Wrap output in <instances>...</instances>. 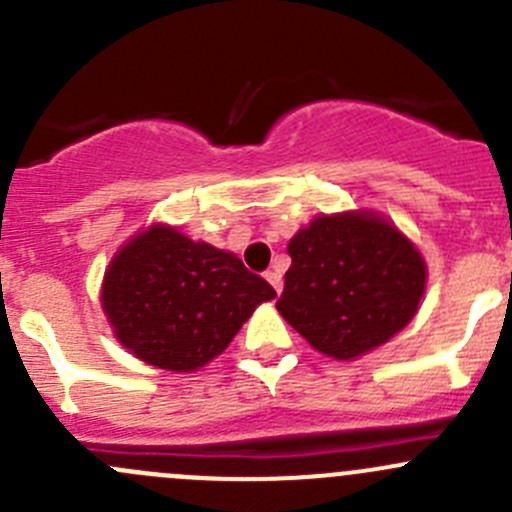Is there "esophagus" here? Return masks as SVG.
I'll list each match as a JSON object with an SVG mask.
<instances>
[{"label":"esophagus","mask_w":512,"mask_h":512,"mask_svg":"<svg viewBox=\"0 0 512 512\" xmlns=\"http://www.w3.org/2000/svg\"><path fill=\"white\" fill-rule=\"evenodd\" d=\"M265 277H267V282H270V285L275 287V292L280 294V292H282V285H285V282H282V272L277 270V267H272V270L267 272Z\"/></svg>","instance_id":"esophagus-1"}]
</instances>
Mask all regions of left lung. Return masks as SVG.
<instances>
[{
    "instance_id": "8db88e82",
    "label": "left lung",
    "mask_w": 512,
    "mask_h": 512,
    "mask_svg": "<svg viewBox=\"0 0 512 512\" xmlns=\"http://www.w3.org/2000/svg\"><path fill=\"white\" fill-rule=\"evenodd\" d=\"M292 267L277 312L317 352L352 361L416 317L426 260L374 210L317 215L287 245Z\"/></svg>"
}]
</instances>
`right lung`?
Instances as JSON below:
<instances>
[{
    "mask_svg": "<svg viewBox=\"0 0 512 512\" xmlns=\"http://www.w3.org/2000/svg\"><path fill=\"white\" fill-rule=\"evenodd\" d=\"M275 289L235 252L153 223L118 247L101 282L113 337L156 369L190 374L227 349Z\"/></svg>",
    "mask_w": 512,
    "mask_h": 512,
    "instance_id": "right-lung-1",
    "label": "right lung"
}]
</instances>
